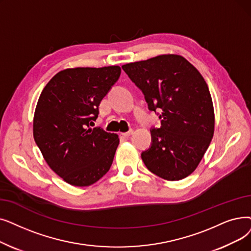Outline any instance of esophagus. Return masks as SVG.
Listing matches in <instances>:
<instances>
[{
  "instance_id": "1",
  "label": "esophagus",
  "mask_w": 251,
  "mask_h": 251,
  "mask_svg": "<svg viewBox=\"0 0 251 251\" xmlns=\"http://www.w3.org/2000/svg\"><path fill=\"white\" fill-rule=\"evenodd\" d=\"M133 133V130L131 129V130H129V131H127V132H123L122 133V135L123 136H125V137H127V136H130V135H131Z\"/></svg>"
}]
</instances>
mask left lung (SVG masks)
I'll use <instances>...</instances> for the list:
<instances>
[{
  "instance_id": "obj_1",
  "label": "left lung",
  "mask_w": 251,
  "mask_h": 251,
  "mask_svg": "<svg viewBox=\"0 0 251 251\" xmlns=\"http://www.w3.org/2000/svg\"><path fill=\"white\" fill-rule=\"evenodd\" d=\"M122 69L143 91L149 110L161 112V126L151 129V147L141 152L145 165L166 180L189 176L214 132L213 103L202 75L176 54L126 63Z\"/></svg>"
}]
</instances>
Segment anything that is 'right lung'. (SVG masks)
<instances>
[{"label":"right lung","mask_w":251,"mask_h":251,"mask_svg":"<svg viewBox=\"0 0 251 251\" xmlns=\"http://www.w3.org/2000/svg\"><path fill=\"white\" fill-rule=\"evenodd\" d=\"M121 68L60 71L43 89L34 116V138L49 167L64 181L88 187L110 170L119 136L91 128Z\"/></svg>","instance_id":"1"}]
</instances>
